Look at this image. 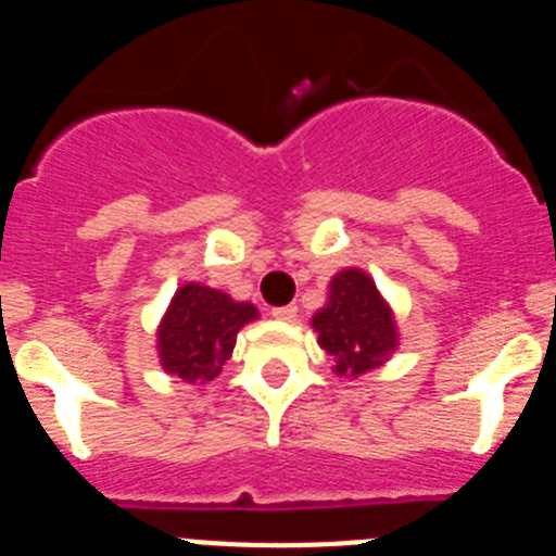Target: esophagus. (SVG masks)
Masks as SVG:
<instances>
[{
  "instance_id": "obj_1",
  "label": "esophagus",
  "mask_w": 556,
  "mask_h": 556,
  "mask_svg": "<svg viewBox=\"0 0 556 556\" xmlns=\"http://www.w3.org/2000/svg\"><path fill=\"white\" fill-rule=\"evenodd\" d=\"M296 313H299L296 305H285V307H274L271 316L279 318V321H293V318H296Z\"/></svg>"
}]
</instances>
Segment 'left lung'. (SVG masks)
<instances>
[{"instance_id": "1", "label": "left lung", "mask_w": 556, "mask_h": 556, "mask_svg": "<svg viewBox=\"0 0 556 556\" xmlns=\"http://www.w3.org/2000/svg\"><path fill=\"white\" fill-rule=\"evenodd\" d=\"M318 346L332 358L338 378H361L392 358L400 327L392 305L364 268H344L327 285V302L311 318Z\"/></svg>"}]
</instances>
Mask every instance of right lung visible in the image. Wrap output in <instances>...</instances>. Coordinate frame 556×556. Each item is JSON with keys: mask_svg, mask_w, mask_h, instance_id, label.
<instances>
[{"mask_svg": "<svg viewBox=\"0 0 556 556\" xmlns=\"http://www.w3.org/2000/svg\"><path fill=\"white\" fill-rule=\"evenodd\" d=\"M257 318L251 302H238L210 285L185 282L156 327L159 366L185 383H210L231 358L238 332Z\"/></svg>", "mask_w": 556, "mask_h": 556, "instance_id": "add662e5", "label": "right lung"}]
</instances>
